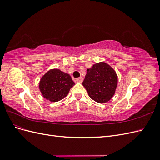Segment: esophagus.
Wrapping results in <instances>:
<instances>
[{
	"instance_id": "obj_1",
	"label": "esophagus",
	"mask_w": 160,
	"mask_h": 160,
	"mask_svg": "<svg viewBox=\"0 0 160 160\" xmlns=\"http://www.w3.org/2000/svg\"><path fill=\"white\" fill-rule=\"evenodd\" d=\"M76 82H77V83H82L83 82V78L82 77H79V78L76 79Z\"/></svg>"
}]
</instances>
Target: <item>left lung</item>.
<instances>
[{
  "instance_id": "obj_1",
  "label": "left lung",
  "mask_w": 160,
  "mask_h": 160,
  "mask_svg": "<svg viewBox=\"0 0 160 160\" xmlns=\"http://www.w3.org/2000/svg\"><path fill=\"white\" fill-rule=\"evenodd\" d=\"M118 82L115 71L106 62H99L87 69L83 85L92 99L105 103L115 95Z\"/></svg>"
}]
</instances>
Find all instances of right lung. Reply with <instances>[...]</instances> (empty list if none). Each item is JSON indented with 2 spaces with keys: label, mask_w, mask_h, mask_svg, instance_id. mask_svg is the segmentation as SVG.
Returning <instances> with one entry per match:
<instances>
[{
  "label": "right lung",
  "mask_w": 160,
  "mask_h": 160,
  "mask_svg": "<svg viewBox=\"0 0 160 160\" xmlns=\"http://www.w3.org/2000/svg\"><path fill=\"white\" fill-rule=\"evenodd\" d=\"M74 85L68 73L59 69H51L42 75L38 88L43 98L51 102H57L68 95Z\"/></svg>",
  "instance_id": "right-lung-1"
}]
</instances>
